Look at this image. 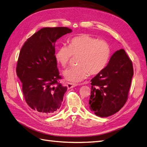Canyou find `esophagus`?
<instances>
[{
    "label": "esophagus",
    "instance_id": "esophagus-1",
    "mask_svg": "<svg viewBox=\"0 0 147 147\" xmlns=\"http://www.w3.org/2000/svg\"><path fill=\"white\" fill-rule=\"evenodd\" d=\"M78 85V84L75 83H67V87L68 89H71L72 88H73L74 86H76Z\"/></svg>",
    "mask_w": 147,
    "mask_h": 147
}]
</instances>
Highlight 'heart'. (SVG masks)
Returning <instances> with one entry per match:
<instances>
[{"label": "heart", "instance_id": "b5f03b06", "mask_svg": "<svg viewBox=\"0 0 147 147\" xmlns=\"http://www.w3.org/2000/svg\"><path fill=\"white\" fill-rule=\"evenodd\" d=\"M72 56H78V65L67 69L63 75L67 81L78 83L86 79L89 73L95 75L104 70L110 59L111 47L104 40L81 34L70 40L69 47H60L55 54L57 62L64 67L68 65Z\"/></svg>", "mask_w": 147, "mask_h": 147}]
</instances>
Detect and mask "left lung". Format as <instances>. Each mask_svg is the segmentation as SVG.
Here are the masks:
<instances>
[{"label":"left lung","mask_w":147,"mask_h":147,"mask_svg":"<svg viewBox=\"0 0 147 147\" xmlns=\"http://www.w3.org/2000/svg\"><path fill=\"white\" fill-rule=\"evenodd\" d=\"M133 76L132 62L125 51L114 52L107 66L91 80L90 110L101 117L117 112L127 101Z\"/></svg>","instance_id":"1"}]
</instances>
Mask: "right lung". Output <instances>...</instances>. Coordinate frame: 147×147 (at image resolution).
<instances>
[{
	"label": "right lung",
	"instance_id": "obj_1",
	"mask_svg": "<svg viewBox=\"0 0 147 147\" xmlns=\"http://www.w3.org/2000/svg\"><path fill=\"white\" fill-rule=\"evenodd\" d=\"M72 30L67 27L43 28L27 39L19 55L16 73L26 102L38 113L50 115L61 106L67 87L61 79L55 55L57 40Z\"/></svg>",
	"mask_w": 147,
	"mask_h": 147
}]
</instances>
